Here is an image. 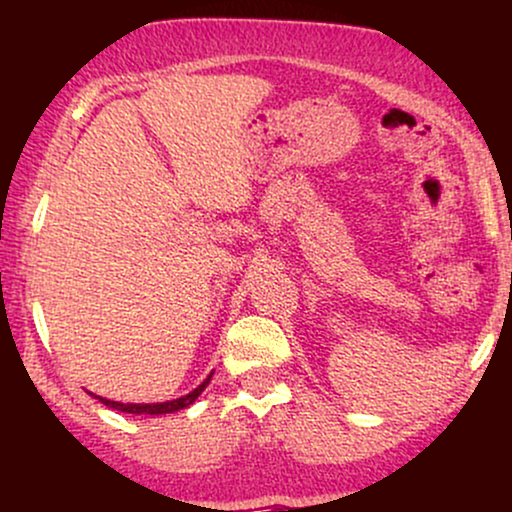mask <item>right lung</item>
Returning <instances> with one entry per match:
<instances>
[{
	"instance_id": "1",
	"label": "right lung",
	"mask_w": 512,
	"mask_h": 512,
	"mask_svg": "<svg viewBox=\"0 0 512 512\" xmlns=\"http://www.w3.org/2000/svg\"><path fill=\"white\" fill-rule=\"evenodd\" d=\"M209 380H211V375H209L207 380H204L202 385L195 387V390H192L190 395H185V397H180V399H173V402H161V404H122V402H110V399H103V397H98V399H101L105 407L117 409V411H127V414H173V411L190 407V404L195 402L199 395H202L204 387L209 385Z\"/></svg>"
}]
</instances>
